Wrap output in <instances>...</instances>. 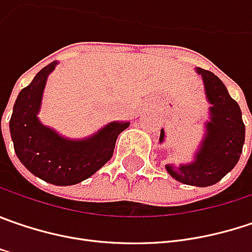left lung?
I'll return each mask as SVG.
<instances>
[{
    "mask_svg": "<svg viewBox=\"0 0 252 252\" xmlns=\"http://www.w3.org/2000/svg\"><path fill=\"white\" fill-rule=\"evenodd\" d=\"M210 102V120L205 123V134L189 164L165 165L172 178L187 185L210 187L224 178L232 170L243 153L245 126L240 105L229 96L222 81L211 71L197 68ZM165 140L161 129L159 144Z\"/></svg>",
    "mask_w": 252,
    "mask_h": 252,
    "instance_id": "1",
    "label": "left lung"
}]
</instances>
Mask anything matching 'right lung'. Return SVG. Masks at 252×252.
Masks as SVG:
<instances>
[{
    "label": "right lung",
    "mask_w": 252,
    "mask_h": 252,
    "mask_svg": "<svg viewBox=\"0 0 252 252\" xmlns=\"http://www.w3.org/2000/svg\"><path fill=\"white\" fill-rule=\"evenodd\" d=\"M57 64L54 61L42 68L21 90L9 120V132L15 154L30 172L50 184L74 185L111 159L115 141L129 123L112 121L84 140H69L44 126L38 112L47 78Z\"/></svg>",
    "instance_id": "add662e5"
}]
</instances>
